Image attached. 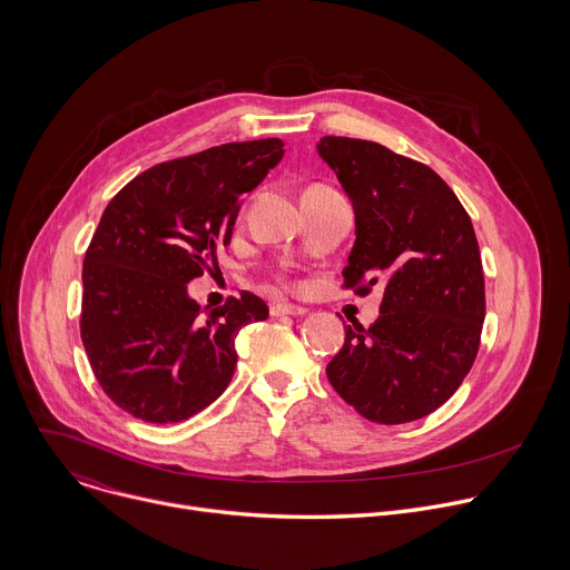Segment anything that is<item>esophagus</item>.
Returning a JSON list of instances; mask_svg holds the SVG:
<instances>
[{"label":"esophagus","mask_w":570,"mask_h":570,"mask_svg":"<svg viewBox=\"0 0 570 570\" xmlns=\"http://www.w3.org/2000/svg\"><path fill=\"white\" fill-rule=\"evenodd\" d=\"M271 313L273 315H304L306 313V308L304 306H297V304H288V302H284V304H273L271 306Z\"/></svg>","instance_id":"34e87169"}]
</instances>
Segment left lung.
Here are the masks:
<instances>
[{
  "mask_svg": "<svg viewBox=\"0 0 570 570\" xmlns=\"http://www.w3.org/2000/svg\"><path fill=\"white\" fill-rule=\"evenodd\" d=\"M317 153L356 216L345 286L365 295L383 284L379 317L345 330L330 383L376 424L422 420L460 387L480 345L484 279L471 218L431 167L376 141L330 135Z\"/></svg>",
  "mask_w": 570,
  "mask_h": 570,
  "instance_id": "1",
  "label": "left lung"
}]
</instances>
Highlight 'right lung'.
<instances>
[{
	"mask_svg": "<svg viewBox=\"0 0 570 570\" xmlns=\"http://www.w3.org/2000/svg\"><path fill=\"white\" fill-rule=\"evenodd\" d=\"M282 157L277 137L214 146L139 174L106 207L83 262L80 338L121 411L174 424L229 385L236 336L268 306L246 291L200 308L187 284L218 268L240 196Z\"/></svg>",
	"mask_w": 570,
	"mask_h": 570,
	"instance_id": "1",
	"label": "right lung"
}]
</instances>
